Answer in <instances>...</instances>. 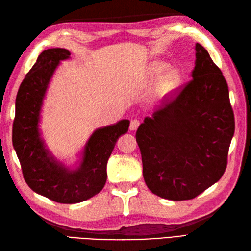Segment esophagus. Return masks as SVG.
<instances>
[{
    "label": "esophagus",
    "instance_id": "esophagus-1",
    "mask_svg": "<svg viewBox=\"0 0 251 251\" xmlns=\"http://www.w3.org/2000/svg\"><path fill=\"white\" fill-rule=\"evenodd\" d=\"M139 125H140V123H139L138 119H133V120H131L130 130H131V131H136L137 128H138V126H139Z\"/></svg>",
    "mask_w": 251,
    "mask_h": 251
}]
</instances>
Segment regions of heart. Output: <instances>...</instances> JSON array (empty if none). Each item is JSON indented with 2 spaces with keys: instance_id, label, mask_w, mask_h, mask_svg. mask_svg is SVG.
Listing matches in <instances>:
<instances>
[{
  "instance_id": "1",
  "label": "heart",
  "mask_w": 251,
  "mask_h": 251,
  "mask_svg": "<svg viewBox=\"0 0 251 251\" xmlns=\"http://www.w3.org/2000/svg\"><path fill=\"white\" fill-rule=\"evenodd\" d=\"M169 65L161 61H155L149 69L148 81L155 84V93L158 97H167L178 89L182 81L181 72L177 67H167Z\"/></svg>"
}]
</instances>
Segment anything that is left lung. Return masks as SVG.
Returning a JSON list of instances; mask_svg holds the SVG:
<instances>
[{"mask_svg":"<svg viewBox=\"0 0 251 251\" xmlns=\"http://www.w3.org/2000/svg\"><path fill=\"white\" fill-rule=\"evenodd\" d=\"M195 58L192 80L136 132L146 184L166 200L194 199L219 181L234 134L224 76L200 43Z\"/></svg>","mask_w":251,"mask_h":251,"instance_id":"left-lung-1","label":"left lung"}]
</instances>
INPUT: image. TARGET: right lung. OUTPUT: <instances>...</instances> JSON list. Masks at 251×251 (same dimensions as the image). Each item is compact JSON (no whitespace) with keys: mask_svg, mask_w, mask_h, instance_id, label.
<instances>
[{"mask_svg":"<svg viewBox=\"0 0 251 251\" xmlns=\"http://www.w3.org/2000/svg\"><path fill=\"white\" fill-rule=\"evenodd\" d=\"M65 49L42 51L27 73L17 94L12 145L26 184L32 191L60 204H76L98 194L106 181V164L117 139L127 132L130 121L95 130L80 154L79 165L65 166L46 147L40 131L43 101L61 61L70 59Z\"/></svg>","mask_w":251,"mask_h":251,"instance_id":"right-lung-1","label":"right lung"}]
</instances>
